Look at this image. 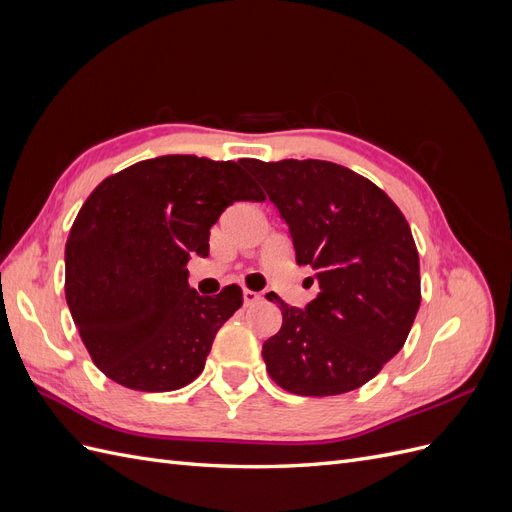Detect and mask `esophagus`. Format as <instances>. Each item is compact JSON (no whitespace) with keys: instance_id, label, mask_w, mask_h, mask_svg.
Masks as SVG:
<instances>
[{"instance_id":"34e87169","label":"esophagus","mask_w":512,"mask_h":512,"mask_svg":"<svg viewBox=\"0 0 512 512\" xmlns=\"http://www.w3.org/2000/svg\"><path fill=\"white\" fill-rule=\"evenodd\" d=\"M243 305L247 307V305H254L256 301H260V294L258 292H254V290H247V288H243Z\"/></svg>"}]
</instances>
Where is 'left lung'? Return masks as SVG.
<instances>
[{"instance_id": "obj_1", "label": "left lung", "mask_w": 512, "mask_h": 512, "mask_svg": "<svg viewBox=\"0 0 512 512\" xmlns=\"http://www.w3.org/2000/svg\"><path fill=\"white\" fill-rule=\"evenodd\" d=\"M288 224L297 265L320 292L303 309L267 294L282 329L262 344L269 376L294 395L359 389L404 348L421 305L410 226L354 170L324 160H241Z\"/></svg>"}]
</instances>
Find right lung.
<instances>
[{"label": "right lung", "instance_id": "right-lung-1", "mask_svg": "<svg viewBox=\"0 0 512 512\" xmlns=\"http://www.w3.org/2000/svg\"><path fill=\"white\" fill-rule=\"evenodd\" d=\"M237 200L265 194L237 162L198 156L136 162L91 192L66 243V301L102 374L145 393L200 376L243 299L235 284L200 297L185 267Z\"/></svg>", "mask_w": 512, "mask_h": 512}]
</instances>
